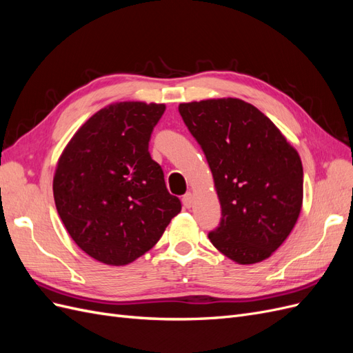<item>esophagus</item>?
Masks as SVG:
<instances>
[{"label":"esophagus","instance_id":"esophagus-1","mask_svg":"<svg viewBox=\"0 0 353 353\" xmlns=\"http://www.w3.org/2000/svg\"><path fill=\"white\" fill-rule=\"evenodd\" d=\"M183 205H184V208H187V209L193 206V194H191V193L184 194V196H183Z\"/></svg>","mask_w":353,"mask_h":353}]
</instances>
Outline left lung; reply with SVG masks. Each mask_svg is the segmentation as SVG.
I'll return each instance as SVG.
<instances>
[{"label": "left lung", "instance_id": "left-lung-1", "mask_svg": "<svg viewBox=\"0 0 353 353\" xmlns=\"http://www.w3.org/2000/svg\"><path fill=\"white\" fill-rule=\"evenodd\" d=\"M212 170L221 203L215 248L241 265L270 258L302 209L301 157L268 117L239 99L179 104Z\"/></svg>", "mask_w": 353, "mask_h": 353}]
</instances>
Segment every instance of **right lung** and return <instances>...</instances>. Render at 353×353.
<instances>
[{
  "mask_svg": "<svg viewBox=\"0 0 353 353\" xmlns=\"http://www.w3.org/2000/svg\"><path fill=\"white\" fill-rule=\"evenodd\" d=\"M165 104L123 101L91 116L56 169L59 215L79 248L105 265H126L162 237L181 201L168 191L148 143Z\"/></svg>",
  "mask_w": 353,
  "mask_h": 353,
  "instance_id": "add662e5",
  "label": "right lung"
}]
</instances>
